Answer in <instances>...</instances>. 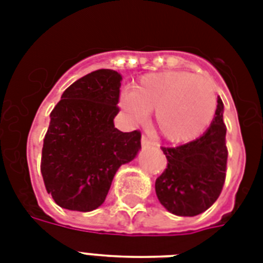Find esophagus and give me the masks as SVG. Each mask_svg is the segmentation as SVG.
<instances>
[{
  "mask_svg": "<svg viewBox=\"0 0 263 263\" xmlns=\"http://www.w3.org/2000/svg\"><path fill=\"white\" fill-rule=\"evenodd\" d=\"M140 142H142V144H143V146H152V140L148 139L147 136H142V140H140Z\"/></svg>",
  "mask_w": 263,
  "mask_h": 263,
  "instance_id": "1",
  "label": "esophagus"
}]
</instances>
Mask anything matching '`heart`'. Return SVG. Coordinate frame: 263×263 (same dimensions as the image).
I'll return each mask as SVG.
<instances>
[{
	"label": "heart",
	"instance_id": "heart-1",
	"mask_svg": "<svg viewBox=\"0 0 263 263\" xmlns=\"http://www.w3.org/2000/svg\"><path fill=\"white\" fill-rule=\"evenodd\" d=\"M120 106L132 121L156 110L154 121L165 139L183 143L203 134L216 115L217 97L206 79L188 72L143 76L121 94Z\"/></svg>",
	"mask_w": 263,
	"mask_h": 263
}]
</instances>
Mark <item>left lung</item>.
I'll use <instances>...</instances> for the list:
<instances>
[{
  "label": "left lung",
  "instance_id": "left-lung-1",
  "mask_svg": "<svg viewBox=\"0 0 263 263\" xmlns=\"http://www.w3.org/2000/svg\"><path fill=\"white\" fill-rule=\"evenodd\" d=\"M222 115L224 103L218 97L214 119L203 135L177 147H162L168 166L156 180V194L172 214L198 216L220 196L228 158Z\"/></svg>",
  "mask_w": 263,
  "mask_h": 263
}]
</instances>
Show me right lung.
Wrapping results in <instances>:
<instances>
[{
  "label": "right lung",
  "instance_id": "1",
  "mask_svg": "<svg viewBox=\"0 0 263 263\" xmlns=\"http://www.w3.org/2000/svg\"><path fill=\"white\" fill-rule=\"evenodd\" d=\"M121 80L113 69L91 72L64 91L51 110L41 172L60 208H99L120 166L139 153L140 132H121L113 121L120 110Z\"/></svg>",
  "mask_w": 263,
  "mask_h": 263
}]
</instances>
